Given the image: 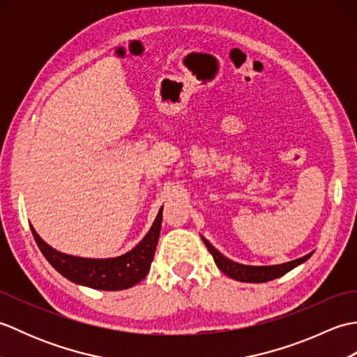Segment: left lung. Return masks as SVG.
<instances>
[{
	"label": "left lung",
	"mask_w": 357,
	"mask_h": 357,
	"mask_svg": "<svg viewBox=\"0 0 357 357\" xmlns=\"http://www.w3.org/2000/svg\"><path fill=\"white\" fill-rule=\"evenodd\" d=\"M202 241H204V244H206V247L208 248L211 256H213L218 268L222 273H225L229 278H231L234 280H239V282H256V284L268 282V280L284 276L285 273L296 268L301 264H304L313 255V252H312V253L305 255L304 257H299V259H294L291 262H285V264H278V265H244V264H238L234 261H230L229 257H225L224 255L219 253L218 250L211 245L206 238H202Z\"/></svg>",
	"instance_id": "obj_1"
}]
</instances>
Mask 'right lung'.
<instances>
[{
    "label": "right lung",
    "instance_id": "1",
    "mask_svg": "<svg viewBox=\"0 0 357 357\" xmlns=\"http://www.w3.org/2000/svg\"><path fill=\"white\" fill-rule=\"evenodd\" d=\"M162 208L164 206L159 208L146 236L130 252L116 257H107V259H87V257L59 253L49 244H45L33 227H30V229H32V234L41 253L59 275L82 287L95 288V290L118 291L139 284L149 275L159 233H161Z\"/></svg>",
    "mask_w": 357,
    "mask_h": 357
}]
</instances>
